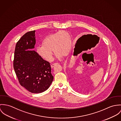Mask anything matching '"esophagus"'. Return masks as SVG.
Here are the masks:
<instances>
[{"instance_id": "34e87169", "label": "esophagus", "mask_w": 121, "mask_h": 121, "mask_svg": "<svg viewBox=\"0 0 121 121\" xmlns=\"http://www.w3.org/2000/svg\"><path fill=\"white\" fill-rule=\"evenodd\" d=\"M57 64H58V63H54V64H52V65H51V67L52 68H53L56 65H57Z\"/></svg>"}]
</instances>
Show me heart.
Wrapping results in <instances>:
<instances>
[{
  "instance_id": "heart-1",
  "label": "heart",
  "mask_w": 121,
  "mask_h": 121,
  "mask_svg": "<svg viewBox=\"0 0 121 121\" xmlns=\"http://www.w3.org/2000/svg\"><path fill=\"white\" fill-rule=\"evenodd\" d=\"M71 45L69 34L66 31H60L47 36L36 51L41 58L50 62L53 59V50L58 58H61L70 52Z\"/></svg>"
}]
</instances>
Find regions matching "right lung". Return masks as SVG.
<instances>
[{"instance_id": "right-lung-1", "label": "right lung", "mask_w": 121, "mask_h": 121, "mask_svg": "<svg viewBox=\"0 0 121 121\" xmlns=\"http://www.w3.org/2000/svg\"><path fill=\"white\" fill-rule=\"evenodd\" d=\"M35 30L27 32L17 43L13 60L20 85L32 93L46 91L53 80L50 63L32 50L36 43Z\"/></svg>"}]
</instances>
